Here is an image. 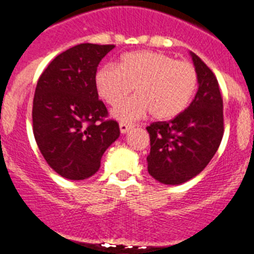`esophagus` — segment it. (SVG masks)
<instances>
[{
  "instance_id": "1",
  "label": "esophagus",
  "mask_w": 254,
  "mask_h": 254,
  "mask_svg": "<svg viewBox=\"0 0 254 254\" xmlns=\"http://www.w3.org/2000/svg\"><path fill=\"white\" fill-rule=\"evenodd\" d=\"M119 127H120V131H122L123 134H125V132H127V130L131 129L132 125L131 124H127V123L122 122V123H120V124H119Z\"/></svg>"
}]
</instances>
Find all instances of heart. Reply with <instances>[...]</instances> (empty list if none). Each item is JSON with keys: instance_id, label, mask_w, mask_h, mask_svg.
Here are the masks:
<instances>
[{"instance_id": "1", "label": "heart", "mask_w": 254, "mask_h": 254, "mask_svg": "<svg viewBox=\"0 0 254 254\" xmlns=\"http://www.w3.org/2000/svg\"><path fill=\"white\" fill-rule=\"evenodd\" d=\"M197 83L192 63L152 50L124 54L119 67L105 65L95 76L97 93L109 105L119 104L135 87L136 96L113 111L124 122L141 118L148 111L155 120L176 118L192 100Z\"/></svg>"}]
</instances>
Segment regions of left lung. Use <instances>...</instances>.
<instances>
[{
	"mask_svg": "<svg viewBox=\"0 0 254 254\" xmlns=\"http://www.w3.org/2000/svg\"><path fill=\"white\" fill-rule=\"evenodd\" d=\"M198 76L195 99L170 122L152 123L148 172L164 185H181L197 176L218 150L224 134L223 97L212 70L191 53Z\"/></svg>",
	"mask_w": 254,
	"mask_h": 254,
	"instance_id": "left-lung-1",
	"label": "left lung"
}]
</instances>
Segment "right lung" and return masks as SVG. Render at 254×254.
Wrapping results in <instances>:
<instances>
[{
	"label": "right lung",
	"instance_id": "add662e5",
	"mask_svg": "<svg viewBox=\"0 0 254 254\" xmlns=\"http://www.w3.org/2000/svg\"><path fill=\"white\" fill-rule=\"evenodd\" d=\"M115 45L78 44L57 56L39 77L33 101V131L43 157L58 175L84 180L95 175L105 150L120 135L106 120L95 76Z\"/></svg>",
	"mask_w": 254,
	"mask_h": 254
}]
</instances>
